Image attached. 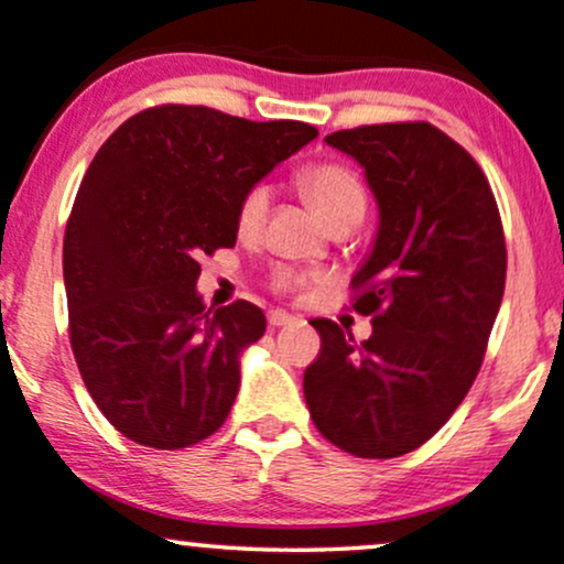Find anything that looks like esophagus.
<instances>
[{
    "mask_svg": "<svg viewBox=\"0 0 564 564\" xmlns=\"http://www.w3.org/2000/svg\"><path fill=\"white\" fill-rule=\"evenodd\" d=\"M268 324L272 326V329H281V326L296 324V318H294V315L283 313V311H272V313H268Z\"/></svg>",
    "mask_w": 564,
    "mask_h": 564,
    "instance_id": "1",
    "label": "esophagus"
}]
</instances>
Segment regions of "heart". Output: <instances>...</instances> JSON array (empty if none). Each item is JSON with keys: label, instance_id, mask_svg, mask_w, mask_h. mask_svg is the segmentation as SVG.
I'll return each mask as SVG.
<instances>
[{"label": "heart", "instance_id": "obj_1", "mask_svg": "<svg viewBox=\"0 0 564 564\" xmlns=\"http://www.w3.org/2000/svg\"><path fill=\"white\" fill-rule=\"evenodd\" d=\"M302 189L311 197L315 212L321 214V219L326 225L334 227L339 221H361L364 212H367V187L358 178L356 171H350L343 163H315L311 169L302 171L300 176ZM270 200H272V187L268 182L251 184L243 192L238 203V232L243 238H253V235L262 232L264 221L270 214ZM300 283V278L292 270H278L272 278V286L289 292Z\"/></svg>", "mask_w": 564, "mask_h": 564}]
</instances>
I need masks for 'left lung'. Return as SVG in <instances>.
I'll use <instances>...</instances> for the list:
<instances>
[{
    "label": "left lung",
    "instance_id": "1",
    "mask_svg": "<svg viewBox=\"0 0 564 564\" xmlns=\"http://www.w3.org/2000/svg\"><path fill=\"white\" fill-rule=\"evenodd\" d=\"M364 169L380 208L372 253L352 275V311L372 337L318 318L305 369L315 429L356 457H399L453 417L485 361L506 289L498 203L476 160L431 122L326 135Z\"/></svg>",
    "mask_w": 564,
    "mask_h": 564
}]
</instances>
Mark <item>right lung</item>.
Listing matches in <instances>:
<instances>
[{"label": "right lung", "instance_id": "1", "mask_svg": "<svg viewBox=\"0 0 564 564\" xmlns=\"http://www.w3.org/2000/svg\"><path fill=\"white\" fill-rule=\"evenodd\" d=\"M315 135L163 104L96 152L64 235L69 339L96 406L131 442L192 447L227 420L240 352L268 321L246 300L203 305L197 259L235 246L243 192Z\"/></svg>", "mask_w": 564, "mask_h": 564}]
</instances>
